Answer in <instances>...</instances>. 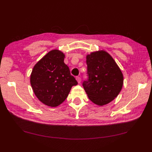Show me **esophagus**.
Instances as JSON below:
<instances>
[{
  "label": "esophagus",
  "mask_w": 152,
  "mask_h": 152,
  "mask_svg": "<svg viewBox=\"0 0 152 152\" xmlns=\"http://www.w3.org/2000/svg\"><path fill=\"white\" fill-rule=\"evenodd\" d=\"M76 80H77V81L78 83H81V77H80V76H76Z\"/></svg>",
  "instance_id": "1"
}]
</instances>
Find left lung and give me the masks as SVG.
<instances>
[{
	"label": "left lung",
	"instance_id": "8db88e82",
	"mask_svg": "<svg viewBox=\"0 0 152 152\" xmlns=\"http://www.w3.org/2000/svg\"><path fill=\"white\" fill-rule=\"evenodd\" d=\"M87 76L83 83L89 99L103 105L113 101L123 86V75L112 56L105 51L93 52L86 56Z\"/></svg>",
	"mask_w": 152,
	"mask_h": 152
}]
</instances>
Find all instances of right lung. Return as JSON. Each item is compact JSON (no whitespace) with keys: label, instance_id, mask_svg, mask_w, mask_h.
Listing matches in <instances>:
<instances>
[{"label":"right lung","instance_id":"1","mask_svg":"<svg viewBox=\"0 0 152 152\" xmlns=\"http://www.w3.org/2000/svg\"><path fill=\"white\" fill-rule=\"evenodd\" d=\"M64 55L60 51H50L34 67L30 83L36 96L42 102L56 107L68 97L77 82L64 63Z\"/></svg>","mask_w":152,"mask_h":152}]
</instances>
